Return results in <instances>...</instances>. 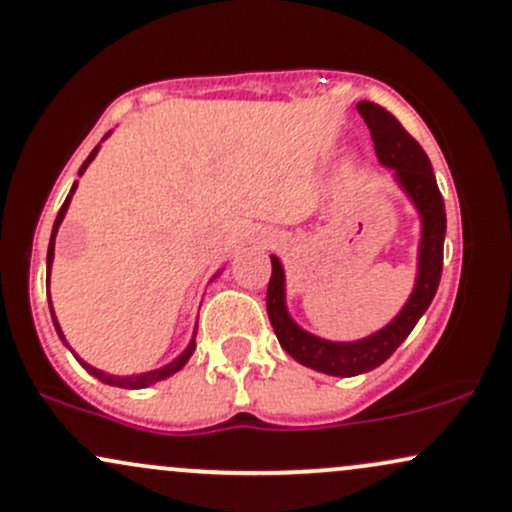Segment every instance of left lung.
<instances>
[{
	"mask_svg": "<svg viewBox=\"0 0 512 512\" xmlns=\"http://www.w3.org/2000/svg\"><path fill=\"white\" fill-rule=\"evenodd\" d=\"M358 113H361L370 129L380 163L397 170L399 182L409 192V197L414 199V204L421 211V219H424L419 279H416V289L411 293L409 303L404 305L402 313L385 330L373 334V337L354 344H337L303 332L286 313L284 269H281V262L276 257H272V279H269L267 286V313L286 354L296 358L303 366L327 375H339V378L368 373V370L378 368L380 363H385L387 358L395 354L397 346L409 337L419 317L428 310L438 291L440 274H443L445 204L426 151L383 105L361 101L358 103Z\"/></svg>",
	"mask_w": 512,
	"mask_h": 512,
	"instance_id": "1",
	"label": "left lung"
}]
</instances>
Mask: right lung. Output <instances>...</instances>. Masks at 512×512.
I'll return each mask as SVG.
<instances>
[{"instance_id": "1", "label": "right lung", "mask_w": 512, "mask_h": 512, "mask_svg": "<svg viewBox=\"0 0 512 512\" xmlns=\"http://www.w3.org/2000/svg\"><path fill=\"white\" fill-rule=\"evenodd\" d=\"M98 149H101V144L96 146V149L91 151V156L86 158L84 161V166L79 168V175L84 173L86 170V166L88 163L93 161V156L98 154ZM76 185H79V182H74L72 185V192H69L67 195V199H64V204H62V209H60V214H57V219H55V226H52V238H50V248H48V276H50V264H52V257H55V236H57V228H60V223H62V219H64V214H67V207H69V202H72V195H74V190H76ZM48 301H50V291H48ZM50 313H52V305H50ZM52 322H55V330H57V334H60L62 337V342H64V334H62V330H60V325H57V320H55V313H52ZM195 339H192L190 342V346H187L185 351H182V354L175 358L173 363H168V366H163V368H158V370H151V373H142V375H129V378H117V375H108V373H103V370H98V368H93V366H88V363H84L81 361L79 356V363L81 366H84L88 373L91 375H96L98 380H103V383H108V385H115V387H127V390H139V387H149V385H154V383H158V380H163V378H168V375H173V373H178V370L185 366L187 363V358L192 356V351H195Z\"/></svg>"}]
</instances>
